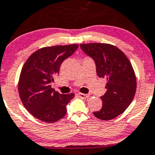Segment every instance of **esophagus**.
I'll list each match as a JSON object with an SVG mask.
<instances>
[{
	"mask_svg": "<svg viewBox=\"0 0 155 155\" xmlns=\"http://www.w3.org/2000/svg\"><path fill=\"white\" fill-rule=\"evenodd\" d=\"M79 97L82 98V99H89V94H83V93H79Z\"/></svg>",
	"mask_w": 155,
	"mask_h": 155,
	"instance_id": "esophagus-1",
	"label": "esophagus"
}]
</instances>
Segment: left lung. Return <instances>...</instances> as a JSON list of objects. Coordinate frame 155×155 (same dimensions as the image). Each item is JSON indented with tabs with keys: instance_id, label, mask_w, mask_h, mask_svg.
I'll use <instances>...</instances> for the list:
<instances>
[{
	"instance_id": "obj_1",
	"label": "left lung",
	"mask_w": 155,
	"mask_h": 155,
	"mask_svg": "<svg viewBox=\"0 0 155 155\" xmlns=\"http://www.w3.org/2000/svg\"><path fill=\"white\" fill-rule=\"evenodd\" d=\"M92 57L99 77L106 79V92L102 95V107L93 114L102 120H111L123 113L132 102L136 92V77L132 66L121 50L108 43L79 45Z\"/></svg>"
}]
</instances>
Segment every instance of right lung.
<instances>
[{
	"instance_id": "add662e5",
	"label": "right lung",
	"mask_w": 155,
	"mask_h": 155,
	"mask_svg": "<svg viewBox=\"0 0 155 155\" xmlns=\"http://www.w3.org/2000/svg\"><path fill=\"white\" fill-rule=\"evenodd\" d=\"M79 45L53 46L39 49L24 63L18 82L19 95L27 110L40 121L53 123L66 114V105L74 93L60 94L51 87L60 66Z\"/></svg>"
}]
</instances>
